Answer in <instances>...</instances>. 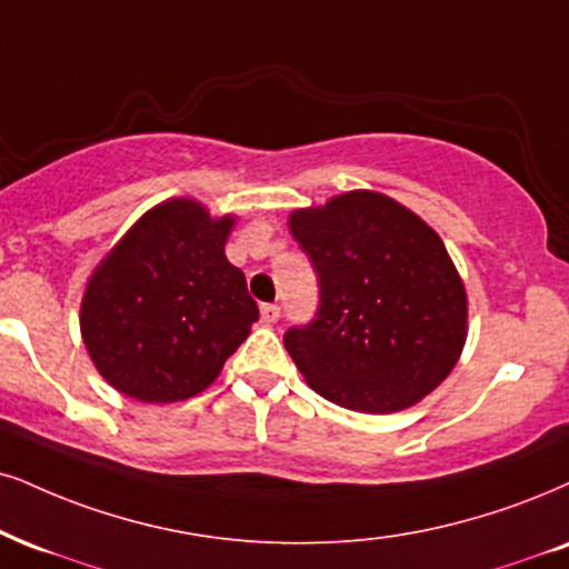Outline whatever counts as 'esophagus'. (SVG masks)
I'll return each instance as SVG.
<instances>
[{
  "mask_svg": "<svg viewBox=\"0 0 569 569\" xmlns=\"http://www.w3.org/2000/svg\"><path fill=\"white\" fill-rule=\"evenodd\" d=\"M261 319L266 325H273V321L279 319V306L277 303H263L261 306Z\"/></svg>",
  "mask_w": 569,
  "mask_h": 569,
  "instance_id": "1",
  "label": "esophagus"
}]
</instances>
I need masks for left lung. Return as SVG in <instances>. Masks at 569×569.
Segmentation results:
<instances>
[{
    "instance_id": "8db88e82",
    "label": "left lung",
    "mask_w": 569,
    "mask_h": 569,
    "mask_svg": "<svg viewBox=\"0 0 569 569\" xmlns=\"http://www.w3.org/2000/svg\"><path fill=\"white\" fill-rule=\"evenodd\" d=\"M290 231L319 277L317 317L284 332L306 382L363 413L422 401L467 340V292L443 240L369 189L296 210Z\"/></svg>"
}]
</instances>
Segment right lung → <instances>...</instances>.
Instances as JSON below:
<instances>
[{
  "mask_svg": "<svg viewBox=\"0 0 569 569\" xmlns=\"http://www.w3.org/2000/svg\"><path fill=\"white\" fill-rule=\"evenodd\" d=\"M231 223L194 200H166L91 273L83 346L118 392L144 403L198 396L248 338L258 306L223 252Z\"/></svg>",
  "mask_w": 569,
  "mask_h": 569,
  "instance_id": "1",
  "label": "right lung"
}]
</instances>
